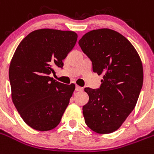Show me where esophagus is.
<instances>
[{"label": "esophagus", "mask_w": 154, "mask_h": 154, "mask_svg": "<svg viewBox=\"0 0 154 154\" xmlns=\"http://www.w3.org/2000/svg\"><path fill=\"white\" fill-rule=\"evenodd\" d=\"M76 91H83V88L81 87H79V86H76Z\"/></svg>", "instance_id": "34e87169"}]
</instances>
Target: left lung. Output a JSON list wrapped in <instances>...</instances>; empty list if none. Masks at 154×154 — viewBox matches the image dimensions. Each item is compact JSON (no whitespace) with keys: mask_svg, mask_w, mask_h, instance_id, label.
<instances>
[{"mask_svg":"<svg viewBox=\"0 0 154 154\" xmlns=\"http://www.w3.org/2000/svg\"><path fill=\"white\" fill-rule=\"evenodd\" d=\"M92 62V69L103 76L98 89L86 88L89 101L83 106L85 123L100 134L119 129L136 105L143 81L140 57L122 35L109 29L92 30L79 40Z\"/></svg>","mask_w":154,"mask_h":154,"instance_id":"obj_1","label":"left lung"}]
</instances>
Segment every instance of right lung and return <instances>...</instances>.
Returning <instances> with one entry per match:
<instances>
[{
  "instance_id": "obj_1",
  "label": "right lung",
  "mask_w": 154,
  "mask_h": 154,
  "mask_svg": "<svg viewBox=\"0 0 154 154\" xmlns=\"http://www.w3.org/2000/svg\"><path fill=\"white\" fill-rule=\"evenodd\" d=\"M77 39L72 31L38 29L14 52L9 66L11 98L24 122L35 130L56 128L69 105L75 85H64L49 75L63 66Z\"/></svg>"
}]
</instances>
